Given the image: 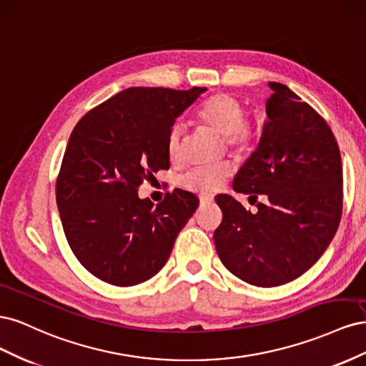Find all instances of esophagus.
<instances>
[{
	"instance_id": "34e87169",
	"label": "esophagus",
	"mask_w": 366,
	"mask_h": 366,
	"mask_svg": "<svg viewBox=\"0 0 366 366\" xmlns=\"http://www.w3.org/2000/svg\"><path fill=\"white\" fill-rule=\"evenodd\" d=\"M214 202V197L209 195V194H200V204L204 206V204H210Z\"/></svg>"
}]
</instances>
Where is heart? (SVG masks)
<instances>
[{
  "mask_svg": "<svg viewBox=\"0 0 366 366\" xmlns=\"http://www.w3.org/2000/svg\"><path fill=\"white\" fill-rule=\"evenodd\" d=\"M206 127L214 129L221 137H226L229 147L238 151H249L257 137V128L244 119L246 112L238 99L226 93H218L200 107L197 113ZM182 137L183 128L175 125L171 128L166 149L171 162H179L182 159ZM230 174V166H207V168H197L187 172L182 184L192 191H214L223 183Z\"/></svg>",
  "mask_w": 366,
  "mask_h": 366,
  "instance_id": "1",
  "label": "heart"
}]
</instances>
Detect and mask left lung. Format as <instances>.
<instances>
[{"label": "left lung", "mask_w": 366, "mask_h": 366, "mask_svg": "<svg viewBox=\"0 0 366 366\" xmlns=\"http://www.w3.org/2000/svg\"><path fill=\"white\" fill-rule=\"evenodd\" d=\"M267 120L234 191L264 194L252 214L217 195L223 221L214 234L224 267L257 287H278L305 273L330 246L342 215V162L327 122L289 86L269 82Z\"/></svg>", "instance_id": "8db88e82"}]
</instances>
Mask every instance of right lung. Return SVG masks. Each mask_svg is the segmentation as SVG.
I'll return each instance as SVG.
<instances>
[{
  "label": "right lung",
  "mask_w": 366,
  "mask_h": 366,
  "mask_svg": "<svg viewBox=\"0 0 366 366\" xmlns=\"http://www.w3.org/2000/svg\"><path fill=\"white\" fill-rule=\"evenodd\" d=\"M204 92L127 88L77 122L62 159L56 204L70 249L96 278L136 285L168 261L197 197L175 189L154 204L137 187L169 168V131Z\"/></svg>",
  "instance_id": "obj_1"
}]
</instances>
